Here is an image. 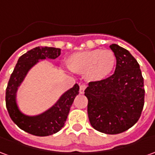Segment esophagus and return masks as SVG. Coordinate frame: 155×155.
Here are the masks:
<instances>
[{
    "instance_id": "1",
    "label": "esophagus",
    "mask_w": 155,
    "mask_h": 155,
    "mask_svg": "<svg viewBox=\"0 0 155 155\" xmlns=\"http://www.w3.org/2000/svg\"><path fill=\"white\" fill-rule=\"evenodd\" d=\"M85 89H86V85L85 84H81V86H80V93L81 94H84Z\"/></svg>"
}]
</instances>
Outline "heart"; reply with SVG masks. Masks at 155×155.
<instances>
[{"label": "heart", "instance_id": "1", "mask_svg": "<svg viewBox=\"0 0 155 155\" xmlns=\"http://www.w3.org/2000/svg\"><path fill=\"white\" fill-rule=\"evenodd\" d=\"M116 62L110 50L94 49L72 54L68 58V67L77 74H84L89 81H101L109 76Z\"/></svg>", "mask_w": 155, "mask_h": 155}]
</instances>
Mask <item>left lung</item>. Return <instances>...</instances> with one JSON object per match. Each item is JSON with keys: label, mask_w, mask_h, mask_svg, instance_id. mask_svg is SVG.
Here are the masks:
<instances>
[{"label": "left lung", "mask_w": 155, "mask_h": 155, "mask_svg": "<svg viewBox=\"0 0 155 155\" xmlns=\"http://www.w3.org/2000/svg\"><path fill=\"white\" fill-rule=\"evenodd\" d=\"M116 58L114 73L89 83L84 91L88 116L94 130L116 134L129 130L140 119L144 104L143 78L140 64L126 49L112 44Z\"/></svg>", "instance_id": "left-lung-1"}]
</instances>
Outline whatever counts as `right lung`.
I'll return each instance as SVG.
<instances>
[{
	"instance_id": "obj_1",
	"label": "right lung",
	"mask_w": 155,
	"mask_h": 155,
	"mask_svg": "<svg viewBox=\"0 0 155 155\" xmlns=\"http://www.w3.org/2000/svg\"><path fill=\"white\" fill-rule=\"evenodd\" d=\"M61 54V49L54 47H35L19 58L12 72L5 91V104L9 115L17 126L27 133L36 136H48L64 127L71 105L79 94L80 87L75 84L61 95L55 104L42 114L29 116L19 110L16 92L25 75L39 60L55 59Z\"/></svg>"
}]
</instances>
